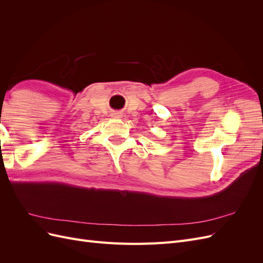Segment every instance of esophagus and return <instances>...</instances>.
<instances>
[{
    "label": "esophagus",
    "instance_id": "1",
    "mask_svg": "<svg viewBox=\"0 0 263 263\" xmlns=\"http://www.w3.org/2000/svg\"><path fill=\"white\" fill-rule=\"evenodd\" d=\"M113 117H115V118H122V117H123V114L119 113V112H114V113H113Z\"/></svg>",
    "mask_w": 263,
    "mask_h": 263
}]
</instances>
